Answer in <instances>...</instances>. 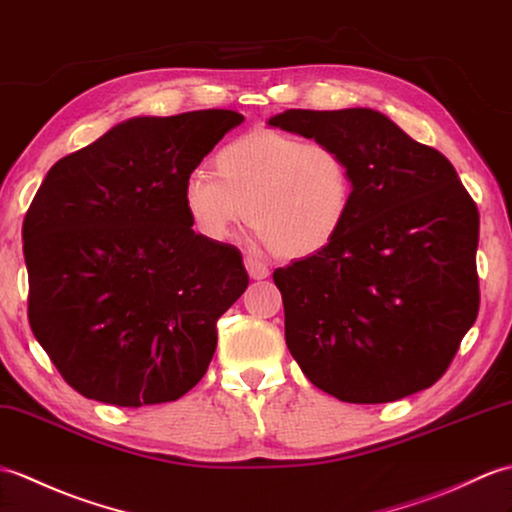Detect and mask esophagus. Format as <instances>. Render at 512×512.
Instances as JSON below:
<instances>
[{
	"instance_id": "esophagus-1",
	"label": "esophagus",
	"mask_w": 512,
	"mask_h": 512,
	"mask_svg": "<svg viewBox=\"0 0 512 512\" xmlns=\"http://www.w3.org/2000/svg\"><path fill=\"white\" fill-rule=\"evenodd\" d=\"M244 266H246L248 277L255 279V281H259V279H266V277L270 275L268 266H266V264H261V261H259V259H255V257H244Z\"/></svg>"
}]
</instances>
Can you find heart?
I'll use <instances>...</instances> for the list:
<instances>
[{"label":"heart","mask_w":512,"mask_h":512,"mask_svg":"<svg viewBox=\"0 0 512 512\" xmlns=\"http://www.w3.org/2000/svg\"><path fill=\"white\" fill-rule=\"evenodd\" d=\"M181 200L207 242H227L246 211L255 242L303 259L325 251L347 224L353 176L342 152L325 141L255 128L216 152L213 172H189Z\"/></svg>","instance_id":"heart-1"}]
</instances>
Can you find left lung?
Masks as SVG:
<instances>
[{
    "instance_id": "1",
    "label": "left lung",
    "mask_w": 512,
    "mask_h": 512,
    "mask_svg": "<svg viewBox=\"0 0 512 512\" xmlns=\"http://www.w3.org/2000/svg\"><path fill=\"white\" fill-rule=\"evenodd\" d=\"M268 126L338 148L353 176L336 240L272 275L292 358L349 403L430 388L480 307V216L454 165L373 109H290Z\"/></svg>"
}]
</instances>
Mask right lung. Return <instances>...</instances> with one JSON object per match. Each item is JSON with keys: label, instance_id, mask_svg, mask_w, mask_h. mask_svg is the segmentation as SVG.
Segmentation results:
<instances>
[{"label": "right lung", "instance_id": "1", "mask_svg": "<svg viewBox=\"0 0 512 512\" xmlns=\"http://www.w3.org/2000/svg\"><path fill=\"white\" fill-rule=\"evenodd\" d=\"M242 122L224 109L130 117L47 172L23 220L28 318L80 395L152 406L207 373L248 275L235 246L192 229L181 189Z\"/></svg>", "mask_w": 512, "mask_h": 512}]
</instances>
